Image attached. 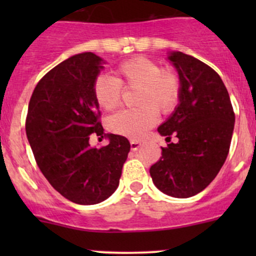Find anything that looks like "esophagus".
Instances as JSON below:
<instances>
[{"label": "esophagus", "instance_id": "obj_1", "mask_svg": "<svg viewBox=\"0 0 256 256\" xmlns=\"http://www.w3.org/2000/svg\"><path fill=\"white\" fill-rule=\"evenodd\" d=\"M141 141H138V140H131L130 141V146H131V150L132 151H136V150H138L141 147Z\"/></svg>", "mask_w": 256, "mask_h": 256}]
</instances>
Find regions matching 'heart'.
<instances>
[{"label":"heart","mask_w":256,"mask_h":256,"mask_svg":"<svg viewBox=\"0 0 256 256\" xmlns=\"http://www.w3.org/2000/svg\"><path fill=\"white\" fill-rule=\"evenodd\" d=\"M116 79L100 74L92 84L95 102L102 110L115 109L121 88L136 89L135 109L121 110L108 118V128L116 135L138 138L156 122V112L170 114L177 106L182 84L176 72L162 69L147 56H134L115 68Z\"/></svg>","instance_id":"heart-1"}]
</instances>
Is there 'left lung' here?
Wrapping results in <instances>:
<instances>
[{"label":"left lung","instance_id":"8db88e82","mask_svg":"<svg viewBox=\"0 0 256 256\" xmlns=\"http://www.w3.org/2000/svg\"><path fill=\"white\" fill-rule=\"evenodd\" d=\"M182 90L174 114L157 128L166 138L162 157L150 168L164 194L188 198L202 192L226 162L234 130L230 98L214 69L182 52L168 56ZM172 136L176 143H171Z\"/></svg>","mask_w":256,"mask_h":256}]
</instances>
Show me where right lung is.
I'll return each instance as SVG.
<instances>
[{"mask_svg": "<svg viewBox=\"0 0 256 256\" xmlns=\"http://www.w3.org/2000/svg\"><path fill=\"white\" fill-rule=\"evenodd\" d=\"M92 52L76 54L49 70L33 90L26 134L38 167L52 187L76 204H96L116 190L130 142L100 122L92 84L102 66ZM92 133L110 142L92 148Z\"/></svg>", "mask_w": 256, "mask_h": 256, "instance_id": "right-lung-1", "label": "right lung"}]
</instances>
